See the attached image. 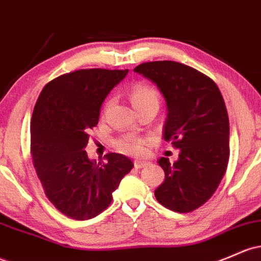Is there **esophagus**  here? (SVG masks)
Returning <instances> with one entry per match:
<instances>
[{
    "instance_id": "obj_1",
    "label": "esophagus",
    "mask_w": 261,
    "mask_h": 261,
    "mask_svg": "<svg viewBox=\"0 0 261 261\" xmlns=\"http://www.w3.org/2000/svg\"><path fill=\"white\" fill-rule=\"evenodd\" d=\"M134 165H135L136 168H144V167H146V166H148V162L140 161V160H135V161H134Z\"/></svg>"
}]
</instances>
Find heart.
Masks as SVG:
<instances>
[{
  "label": "heart",
  "instance_id": "obj_1",
  "mask_svg": "<svg viewBox=\"0 0 261 261\" xmlns=\"http://www.w3.org/2000/svg\"><path fill=\"white\" fill-rule=\"evenodd\" d=\"M128 98H130L131 104L135 108V110H139L140 108H144L146 105H159L160 102V94L151 85L146 83H136L131 87L128 91ZM111 105V100H108L105 104L104 110H108ZM116 147L121 152L133 154V156H141L146 151V144L144 140L139 139L135 136H126L122 139L117 140Z\"/></svg>",
  "mask_w": 261,
  "mask_h": 261
}]
</instances>
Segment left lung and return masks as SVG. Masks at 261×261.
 <instances>
[{"mask_svg": "<svg viewBox=\"0 0 261 261\" xmlns=\"http://www.w3.org/2000/svg\"><path fill=\"white\" fill-rule=\"evenodd\" d=\"M136 73L152 80L167 104L163 139L178 148L171 163L161 157L165 181L154 191L163 207L190 213L218 188L229 160V119L219 88L210 76L173 61L147 62Z\"/></svg>", "mask_w": 261, "mask_h": 261, "instance_id": "left-lung-1", "label": "left lung"}]
</instances>
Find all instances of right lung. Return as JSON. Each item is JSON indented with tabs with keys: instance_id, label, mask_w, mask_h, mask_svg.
<instances>
[{
	"instance_id": "right-lung-1",
	"label": "right lung",
	"mask_w": 261,
	"mask_h": 261,
	"mask_svg": "<svg viewBox=\"0 0 261 261\" xmlns=\"http://www.w3.org/2000/svg\"><path fill=\"white\" fill-rule=\"evenodd\" d=\"M127 69H79L50 80L39 94L31 120V153L49 202L71 219H91L104 212L113 192L133 170L130 159L107 153V162L88 159L89 131L100 108Z\"/></svg>"
}]
</instances>
